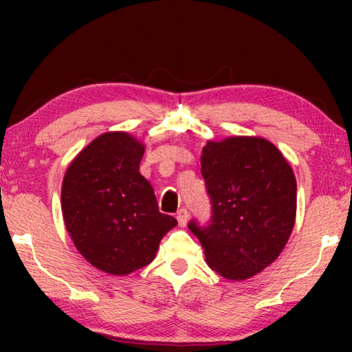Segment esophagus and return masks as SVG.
<instances>
[{
	"label": "esophagus",
	"mask_w": 352,
	"mask_h": 352,
	"mask_svg": "<svg viewBox=\"0 0 352 352\" xmlns=\"http://www.w3.org/2000/svg\"><path fill=\"white\" fill-rule=\"evenodd\" d=\"M176 218H177V223H179V226L184 228V226L187 224V219H189V211H187L186 208H181L179 211H177Z\"/></svg>",
	"instance_id": "obj_1"
}]
</instances>
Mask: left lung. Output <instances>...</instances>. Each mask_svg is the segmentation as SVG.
Instances as JSON below:
<instances>
[{
	"label": "left lung",
	"instance_id": "left-lung-1",
	"mask_svg": "<svg viewBox=\"0 0 352 352\" xmlns=\"http://www.w3.org/2000/svg\"><path fill=\"white\" fill-rule=\"evenodd\" d=\"M201 176L211 204L206 224L189 221L208 266L229 280L261 272L290 237L296 216V179L277 147L263 138L208 142Z\"/></svg>",
	"mask_w": 352,
	"mask_h": 352
}]
</instances>
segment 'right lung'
I'll return each mask as SVG.
<instances>
[{
	"label": "right lung",
	"mask_w": 352,
	"mask_h": 352,
	"mask_svg": "<svg viewBox=\"0 0 352 352\" xmlns=\"http://www.w3.org/2000/svg\"><path fill=\"white\" fill-rule=\"evenodd\" d=\"M144 146L126 133H105L72 162L62 184V214L75 247L94 267L126 276L153 261L177 221L158 211L139 173Z\"/></svg>",
	"instance_id": "right-lung-1"
}]
</instances>
